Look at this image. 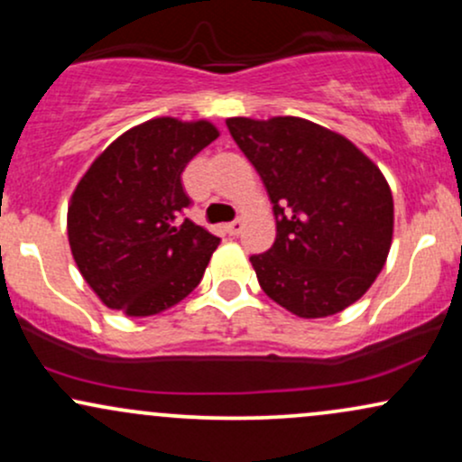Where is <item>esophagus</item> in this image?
Instances as JSON below:
<instances>
[{
    "label": "esophagus",
    "mask_w": 462,
    "mask_h": 462,
    "mask_svg": "<svg viewBox=\"0 0 462 462\" xmlns=\"http://www.w3.org/2000/svg\"><path fill=\"white\" fill-rule=\"evenodd\" d=\"M241 230H243V221L241 219H235V221H230V224H226V232L230 236H236Z\"/></svg>",
    "instance_id": "34e87169"
}]
</instances>
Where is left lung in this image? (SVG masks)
I'll return each instance as SVG.
<instances>
[{
    "label": "left lung",
    "mask_w": 462,
    "mask_h": 462,
    "mask_svg": "<svg viewBox=\"0 0 462 462\" xmlns=\"http://www.w3.org/2000/svg\"><path fill=\"white\" fill-rule=\"evenodd\" d=\"M226 125L273 204V245L249 256L261 289L304 319L363 298L393 238L383 171L346 136L300 116H232Z\"/></svg>",
    "instance_id": "8db88e82"
}]
</instances>
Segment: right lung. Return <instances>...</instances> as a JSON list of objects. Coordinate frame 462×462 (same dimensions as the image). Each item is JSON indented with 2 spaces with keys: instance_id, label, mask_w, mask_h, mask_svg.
I'll return each mask as SVG.
<instances>
[{
  "instance_id": "1",
  "label": "right lung",
  "mask_w": 462,
  "mask_h": 462,
  "mask_svg": "<svg viewBox=\"0 0 462 462\" xmlns=\"http://www.w3.org/2000/svg\"><path fill=\"white\" fill-rule=\"evenodd\" d=\"M219 132L208 121L158 116L95 158L67 215L73 261L108 309L150 317L199 284L219 238L190 219L182 171Z\"/></svg>"
}]
</instances>
